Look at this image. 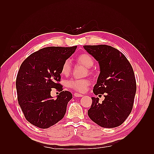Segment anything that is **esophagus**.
Returning a JSON list of instances; mask_svg holds the SVG:
<instances>
[{
    "instance_id": "34e87169",
    "label": "esophagus",
    "mask_w": 154,
    "mask_h": 154,
    "mask_svg": "<svg viewBox=\"0 0 154 154\" xmlns=\"http://www.w3.org/2000/svg\"><path fill=\"white\" fill-rule=\"evenodd\" d=\"M83 96V94H79V93H75L74 94V97H82Z\"/></svg>"
}]
</instances>
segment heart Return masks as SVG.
Returning a JSON list of instances; mask_svg holds the SVG:
<instances>
[{"instance_id": "obj_1", "label": "heart", "mask_w": 154, "mask_h": 154, "mask_svg": "<svg viewBox=\"0 0 154 154\" xmlns=\"http://www.w3.org/2000/svg\"><path fill=\"white\" fill-rule=\"evenodd\" d=\"M77 61L79 63L83 65L87 68H91L94 64V60L90 55L87 54H83L79 55L77 57ZM71 70V63L69 60L64 61L61 67V73L65 75L69 74ZM89 81L86 79H71L67 82V86L78 92H84L86 90L87 86L89 85Z\"/></svg>"}]
</instances>
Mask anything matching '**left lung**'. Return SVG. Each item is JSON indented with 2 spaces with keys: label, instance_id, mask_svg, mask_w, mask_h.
<instances>
[{
  "label": "left lung",
  "instance_id": "left-lung-1",
  "mask_svg": "<svg viewBox=\"0 0 154 154\" xmlns=\"http://www.w3.org/2000/svg\"><path fill=\"white\" fill-rule=\"evenodd\" d=\"M83 48L99 62L100 67L93 93L96 95L104 94L102 103H99V98H91L93 103L88 115L101 127L119 126L126 120L133 107L136 83L132 65L122 52L110 45Z\"/></svg>",
  "mask_w": 154,
  "mask_h": 154
}]
</instances>
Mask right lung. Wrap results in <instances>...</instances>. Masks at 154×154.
Here are the masks:
<instances>
[{"label":"right lung","instance_id":"add662e5","mask_svg":"<svg viewBox=\"0 0 154 154\" xmlns=\"http://www.w3.org/2000/svg\"><path fill=\"white\" fill-rule=\"evenodd\" d=\"M77 49L47 47L32 54L22 62L16 77L18 101L29 122L40 128H48L63 119L67 103L72 99L69 91H62V65ZM51 88L60 91L56 100Z\"/></svg>","mask_w":154,"mask_h":154}]
</instances>
